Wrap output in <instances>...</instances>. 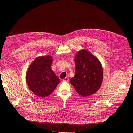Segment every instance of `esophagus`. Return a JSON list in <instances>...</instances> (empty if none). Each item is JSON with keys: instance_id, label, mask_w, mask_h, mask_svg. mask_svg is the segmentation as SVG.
Instances as JSON below:
<instances>
[{"instance_id": "obj_1", "label": "esophagus", "mask_w": 133, "mask_h": 133, "mask_svg": "<svg viewBox=\"0 0 133 133\" xmlns=\"http://www.w3.org/2000/svg\"><path fill=\"white\" fill-rule=\"evenodd\" d=\"M68 80H69V79H68V78H65V79H64L62 80V81H65V82H68Z\"/></svg>"}]
</instances>
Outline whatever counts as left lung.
<instances>
[{
	"label": "left lung",
	"instance_id": "8db88e82",
	"mask_svg": "<svg viewBox=\"0 0 133 133\" xmlns=\"http://www.w3.org/2000/svg\"><path fill=\"white\" fill-rule=\"evenodd\" d=\"M75 74L70 83L76 92L83 97L91 95L98 90L102 84L103 71L97 58L88 51L82 50L75 56Z\"/></svg>",
	"mask_w": 133,
	"mask_h": 133
}]
</instances>
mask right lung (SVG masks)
<instances>
[{
  "label": "right lung",
  "mask_w": 133,
  "mask_h": 133,
  "mask_svg": "<svg viewBox=\"0 0 133 133\" xmlns=\"http://www.w3.org/2000/svg\"><path fill=\"white\" fill-rule=\"evenodd\" d=\"M52 62L50 55L41 56L32 62L27 71L26 79L28 87L40 97L52 93L60 82L52 70Z\"/></svg>",
  "instance_id": "right-lung-1"
}]
</instances>
